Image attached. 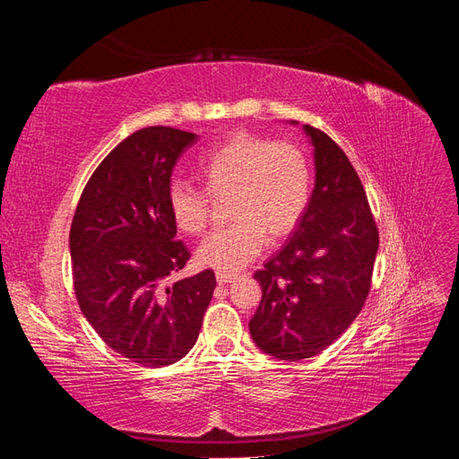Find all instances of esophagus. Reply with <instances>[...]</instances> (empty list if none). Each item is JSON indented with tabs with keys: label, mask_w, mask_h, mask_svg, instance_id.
Listing matches in <instances>:
<instances>
[{
	"label": "esophagus",
	"mask_w": 459,
	"mask_h": 459,
	"mask_svg": "<svg viewBox=\"0 0 459 459\" xmlns=\"http://www.w3.org/2000/svg\"><path fill=\"white\" fill-rule=\"evenodd\" d=\"M235 277H238V273H231V272H216V281L220 285H226V283H231Z\"/></svg>",
	"instance_id": "obj_1"
}]
</instances>
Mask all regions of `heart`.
Wrapping results in <instances>:
<instances>
[{
    "label": "heart",
    "instance_id": "obj_1",
    "mask_svg": "<svg viewBox=\"0 0 459 459\" xmlns=\"http://www.w3.org/2000/svg\"><path fill=\"white\" fill-rule=\"evenodd\" d=\"M199 176L212 199L230 197L233 224L206 235L197 248L201 266L218 272H235L255 260L266 247V233L281 239L293 231L312 195V170L304 151L251 134H235L206 152ZM166 199L179 230L191 235L204 230L211 211L204 191L176 179Z\"/></svg>",
    "mask_w": 459,
    "mask_h": 459
}]
</instances>
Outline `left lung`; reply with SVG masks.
Segmentation results:
<instances>
[{
	"mask_svg": "<svg viewBox=\"0 0 459 459\" xmlns=\"http://www.w3.org/2000/svg\"><path fill=\"white\" fill-rule=\"evenodd\" d=\"M302 130L314 147L316 184L295 231L255 273L262 300L248 322L258 349L285 362L319 354L349 329L368 299L379 248L349 157L322 130Z\"/></svg>",
	"mask_w": 459,
	"mask_h": 459,
	"instance_id": "8db88e82",
	"label": "left lung"
}]
</instances>
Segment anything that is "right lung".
Wrapping results in <instances>:
<instances>
[{
    "label": "right lung",
    "mask_w": 459,
    "mask_h": 459,
    "mask_svg": "<svg viewBox=\"0 0 459 459\" xmlns=\"http://www.w3.org/2000/svg\"><path fill=\"white\" fill-rule=\"evenodd\" d=\"M197 134L137 130L97 166L78 201L68 248L80 310L107 346L145 368L182 359L197 342L216 277L172 281L189 251L169 208L172 170Z\"/></svg>",
    "instance_id": "obj_1"
}]
</instances>
